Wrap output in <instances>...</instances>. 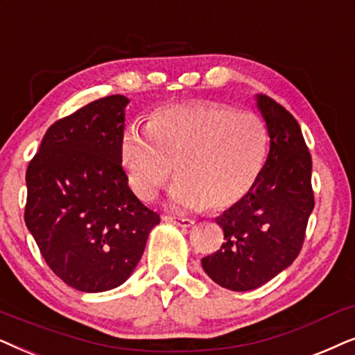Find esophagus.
<instances>
[{
	"label": "esophagus",
	"mask_w": 355,
	"mask_h": 355,
	"mask_svg": "<svg viewBox=\"0 0 355 355\" xmlns=\"http://www.w3.org/2000/svg\"><path fill=\"white\" fill-rule=\"evenodd\" d=\"M164 219H165V220L173 222V224H177V225H180V227H191V225H195V220H193V219H187V217H172V216H165Z\"/></svg>",
	"instance_id": "esophagus-1"
}]
</instances>
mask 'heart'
I'll return each mask as SVG.
<instances>
[{
  "mask_svg": "<svg viewBox=\"0 0 355 355\" xmlns=\"http://www.w3.org/2000/svg\"><path fill=\"white\" fill-rule=\"evenodd\" d=\"M268 154V130L252 112L212 102L154 112L148 131L133 125L120 143L121 164L135 195L149 201L175 172L177 209H229L257 185Z\"/></svg>",
  "mask_w": 355,
  "mask_h": 355,
  "instance_id": "1",
  "label": "heart"
}]
</instances>
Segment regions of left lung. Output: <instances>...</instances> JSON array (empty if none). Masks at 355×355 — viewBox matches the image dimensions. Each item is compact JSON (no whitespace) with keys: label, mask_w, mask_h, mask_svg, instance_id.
<instances>
[{"label":"left lung","mask_w":355,"mask_h":355,"mask_svg":"<svg viewBox=\"0 0 355 355\" xmlns=\"http://www.w3.org/2000/svg\"><path fill=\"white\" fill-rule=\"evenodd\" d=\"M269 135V153L257 185L216 217L220 250L201 259L216 284L245 292L266 284L299 257L315 200L311 157L299 123L263 94L254 97Z\"/></svg>","instance_id":"obj_1"}]
</instances>
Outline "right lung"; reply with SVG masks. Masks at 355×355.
Returning <instances> with one entry per match:
<instances>
[{"label":"right lung","mask_w":355,"mask_h":355,"mask_svg":"<svg viewBox=\"0 0 355 355\" xmlns=\"http://www.w3.org/2000/svg\"><path fill=\"white\" fill-rule=\"evenodd\" d=\"M128 103L108 96L53 123L26 173L27 229L51 271L87 294L128 279L160 222L121 167Z\"/></svg>","instance_id":"right-lung-1"}]
</instances>
